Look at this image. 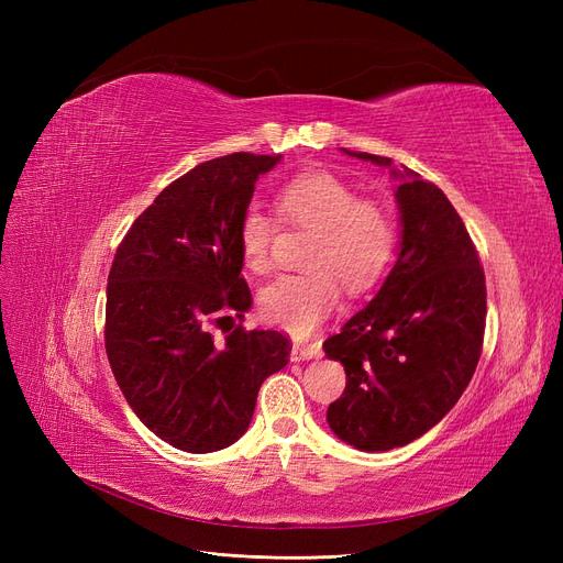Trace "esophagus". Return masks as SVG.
<instances>
[{
  "mask_svg": "<svg viewBox=\"0 0 563 563\" xmlns=\"http://www.w3.org/2000/svg\"><path fill=\"white\" fill-rule=\"evenodd\" d=\"M321 347L317 345H294L291 347V362H308V360H319Z\"/></svg>",
  "mask_w": 563,
  "mask_h": 563,
  "instance_id": "esophagus-1",
  "label": "esophagus"
}]
</instances>
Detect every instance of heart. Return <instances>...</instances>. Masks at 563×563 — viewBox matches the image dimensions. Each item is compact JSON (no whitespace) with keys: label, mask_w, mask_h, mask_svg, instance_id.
Returning <instances> with one entry per match:
<instances>
[{"label":"heart","mask_w":563,"mask_h":563,"mask_svg":"<svg viewBox=\"0 0 563 563\" xmlns=\"http://www.w3.org/2000/svg\"><path fill=\"white\" fill-rule=\"evenodd\" d=\"M282 223L312 230L305 253L308 275H286L263 288V317L296 338L312 335L340 300V282L362 294L380 279L391 251L395 228L387 213L360 201L352 187L327 172H310L284 183L275 199ZM277 242V223L261 207H249L240 220V251L251 272H267Z\"/></svg>","instance_id":"obj_1"}]
</instances>
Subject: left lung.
<instances>
[{
    "label": "left lung",
    "instance_id": "8db88e82",
    "mask_svg": "<svg viewBox=\"0 0 563 563\" xmlns=\"http://www.w3.org/2000/svg\"><path fill=\"white\" fill-rule=\"evenodd\" d=\"M399 180L401 242L380 291L323 343L347 385L327 420L345 444L380 453L411 444L457 404L479 364L486 279L449 197L389 157L345 150Z\"/></svg>",
    "mask_w": 563,
    "mask_h": 563
}]
</instances>
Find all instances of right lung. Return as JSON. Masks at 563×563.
<instances>
[{
  "mask_svg": "<svg viewBox=\"0 0 563 563\" xmlns=\"http://www.w3.org/2000/svg\"><path fill=\"white\" fill-rule=\"evenodd\" d=\"M282 155L234 152L174 180L119 244L108 277L106 352L119 389L150 432L187 453L234 444L265 378L288 364L279 331L236 327L216 343L220 312L242 317L240 220L255 180Z\"/></svg>",
  "mask_w": 563,
  "mask_h": 563,
  "instance_id": "obj_1",
  "label": "right lung"
}]
</instances>
